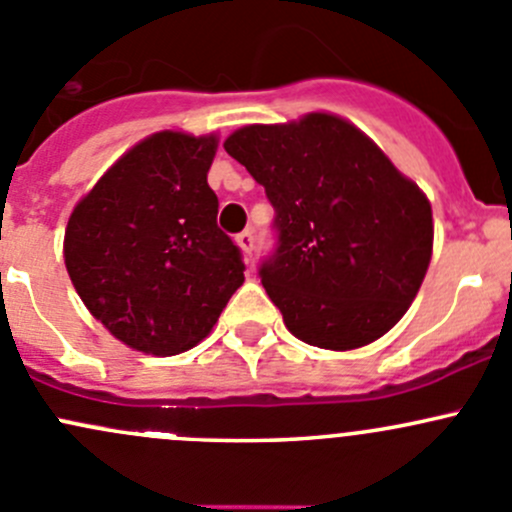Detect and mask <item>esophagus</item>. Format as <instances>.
<instances>
[{
  "label": "esophagus",
  "mask_w": 512,
  "mask_h": 512,
  "mask_svg": "<svg viewBox=\"0 0 512 512\" xmlns=\"http://www.w3.org/2000/svg\"><path fill=\"white\" fill-rule=\"evenodd\" d=\"M236 244L241 246V251H244L246 256H251V251H254V246H256V236H254V231H251V229L241 231V234L236 236Z\"/></svg>",
  "instance_id": "obj_1"
}]
</instances>
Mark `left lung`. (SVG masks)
<instances>
[{
	"label": "left lung",
	"mask_w": 512,
	"mask_h": 512,
	"mask_svg": "<svg viewBox=\"0 0 512 512\" xmlns=\"http://www.w3.org/2000/svg\"><path fill=\"white\" fill-rule=\"evenodd\" d=\"M224 150L266 189L276 249L258 276L283 323L323 350L399 323L431 261V204L362 130L328 113L246 125Z\"/></svg>",
	"instance_id": "left-lung-1"
}]
</instances>
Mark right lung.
<instances>
[{"label":"right lung","mask_w":512,"mask_h":512,"mask_svg":"<svg viewBox=\"0 0 512 512\" xmlns=\"http://www.w3.org/2000/svg\"><path fill=\"white\" fill-rule=\"evenodd\" d=\"M214 152V135H152L68 219L63 258L73 288L133 350L194 347L244 283L241 249L217 226L219 199L207 184Z\"/></svg>","instance_id":"right-lung-1"}]
</instances>
